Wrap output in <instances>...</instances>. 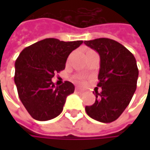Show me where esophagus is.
Wrapping results in <instances>:
<instances>
[{
	"label": "esophagus",
	"mask_w": 150,
	"mask_h": 150,
	"mask_svg": "<svg viewBox=\"0 0 150 150\" xmlns=\"http://www.w3.org/2000/svg\"><path fill=\"white\" fill-rule=\"evenodd\" d=\"M76 90H77V91H80V92H83V91H84V89L81 88H79V87H76Z\"/></svg>",
	"instance_id": "34e87169"
}]
</instances>
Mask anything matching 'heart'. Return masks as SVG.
I'll list each match as a JSON object with an SVG mask.
<instances>
[{
    "label": "heart",
    "instance_id": "obj_1",
    "mask_svg": "<svg viewBox=\"0 0 150 150\" xmlns=\"http://www.w3.org/2000/svg\"><path fill=\"white\" fill-rule=\"evenodd\" d=\"M75 81H77L78 83H82V82H83V78L81 76H77V77H75Z\"/></svg>",
    "mask_w": 150,
    "mask_h": 150
}]
</instances>
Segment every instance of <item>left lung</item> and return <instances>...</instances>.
<instances>
[{"mask_svg":"<svg viewBox=\"0 0 150 150\" xmlns=\"http://www.w3.org/2000/svg\"><path fill=\"white\" fill-rule=\"evenodd\" d=\"M100 56V68L95 103L85 107L88 115L102 123H111L129 104L137 88L139 69L134 56L122 44L109 38L85 41Z\"/></svg>","mask_w":150,"mask_h":150,"instance_id":"1","label":"left lung"}]
</instances>
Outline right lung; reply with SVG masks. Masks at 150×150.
<instances>
[{
    "instance_id": "1",
    "label": "right lung",
    "mask_w": 150,
    "mask_h": 150,
    "mask_svg": "<svg viewBox=\"0 0 150 150\" xmlns=\"http://www.w3.org/2000/svg\"><path fill=\"white\" fill-rule=\"evenodd\" d=\"M83 41L46 38L22 50L15 62L14 81L22 104L32 118L47 121L62 112L74 85L65 81L55 86L52 78L65 68L66 61Z\"/></svg>"
}]
</instances>
